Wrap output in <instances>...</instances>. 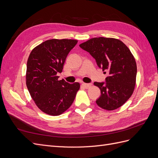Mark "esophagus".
I'll list each match as a JSON object with an SVG mask.
<instances>
[{"mask_svg": "<svg viewBox=\"0 0 158 158\" xmlns=\"http://www.w3.org/2000/svg\"><path fill=\"white\" fill-rule=\"evenodd\" d=\"M82 86L84 87V88H89L91 85H92V84H85V83H83L82 84Z\"/></svg>", "mask_w": 158, "mask_h": 158, "instance_id": "34e87169", "label": "esophagus"}]
</instances>
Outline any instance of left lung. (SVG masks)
<instances>
[{"label": "left lung", "mask_w": 158, "mask_h": 158, "mask_svg": "<svg viewBox=\"0 0 158 158\" xmlns=\"http://www.w3.org/2000/svg\"><path fill=\"white\" fill-rule=\"evenodd\" d=\"M80 47L92 55L104 74L105 82H95L101 90L96 99L98 106L104 109H116L131 98L136 84V63L131 51L121 41L107 37H94Z\"/></svg>", "instance_id": "8db88e82"}]
</instances>
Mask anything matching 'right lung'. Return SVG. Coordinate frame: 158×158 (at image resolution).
<instances>
[{
    "instance_id": "1",
    "label": "right lung",
    "mask_w": 158,
    "mask_h": 158,
    "mask_svg": "<svg viewBox=\"0 0 158 158\" xmlns=\"http://www.w3.org/2000/svg\"><path fill=\"white\" fill-rule=\"evenodd\" d=\"M77 40H47L33 49L27 62L26 85L33 101L42 111L59 115L73 103L80 84L59 80L69 52Z\"/></svg>"
}]
</instances>
